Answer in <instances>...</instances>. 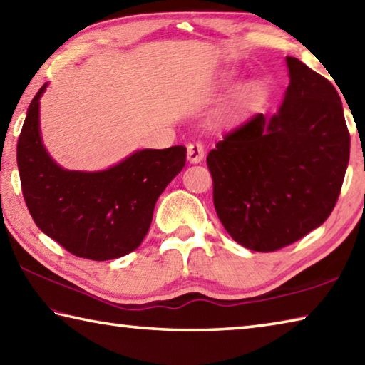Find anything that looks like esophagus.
I'll use <instances>...</instances> for the list:
<instances>
[{
  "mask_svg": "<svg viewBox=\"0 0 365 365\" xmlns=\"http://www.w3.org/2000/svg\"><path fill=\"white\" fill-rule=\"evenodd\" d=\"M204 160V145L201 142H195L188 145V161L191 164H197Z\"/></svg>",
  "mask_w": 365,
  "mask_h": 365,
  "instance_id": "34e87169",
  "label": "esophagus"
}]
</instances>
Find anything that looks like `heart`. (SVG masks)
<instances>
[{"mask_svg": "<svg viewBox=\"0 0 365 365\" xmlns=\"http://www.w3.org/2000/svg\"><path fill=\"white\" fill-rule=\"evenodd\" d=\"M236 79V73L235 71H228L227 75L223 76V79H222V83L227 86V84H230V83H233ZM257 91H258V83H255V81H250V83H247V84H244L242 88L237 91V94L235 96V98H233V102H231L228 107H227V110H225V113L227 115H233V113H236L237 110H241L244 105H246L252 97H254L255 94H257Z\"/></svg>", "mask_w": 365, "mask_h": 365, "instance_id": "obj_1", "label": "heart"}]
</instances>
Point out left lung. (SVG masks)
Segmentation results:
<instances>
[{"mask_svg": "<svg viewBox=\"0 0 365 365\" xmlns=\"http://www.w3.org/2000/svg\"><path fill=\"white\" fill-rule=\"evenodd\" d=\"M286 63L290 83L276 113L252 116L207 155L218 218L237 244L257 252L321 227L349 161L339 92L298 58Z\"/></svg>", "mask_w": 365, "mask_h": 365, "instance_id": "1", "label": "left lung"}]
</instances>
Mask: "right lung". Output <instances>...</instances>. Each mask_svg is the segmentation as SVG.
<instances>
[{
    "label": "right lung",
    "mask_w": 365,
    "mask_h": 365,
    "mask_svg": "<svg viewBox=\"0 0 365 365\" xmlns=\"http://www.w3.org/2000/svg\"><path fill=\"white\" fill-rule=\"evenodd\" d=\"M26 111L17 142V165L26 207L36 227L70 254L103 262L130 254L153 220L158 197L187 161V148L137 150L102 170H70L46 150L39 101Z\"/></svg>",
    "instance_id": "add662e5"
}]
</instances>
